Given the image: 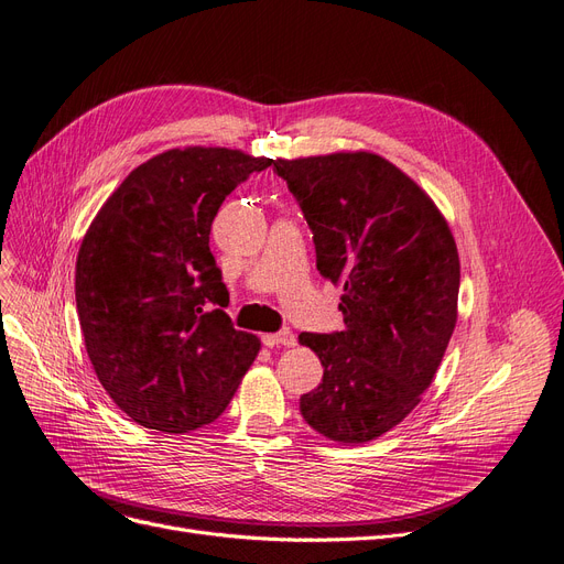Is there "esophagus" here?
I'll list each match as a JSON object with an SVG mask.
<instances>
[{
	"label": "esophagus",
	"mask_w": 564,
	"mask_h": 564,
	"mask_svg": "<svg viewBox=\"0 0 564 564\" xmlns=\"http://www.w3.org/2000/svg\"><path fill=\"white\" fill-rule=\"evenodd\" d=\"M262 341L267 344V347H295L297 339L293 335V330H281V333H274V335H264Z\"/></svg>",
	"instance_id": "esophagus-1"
}]
</instances>
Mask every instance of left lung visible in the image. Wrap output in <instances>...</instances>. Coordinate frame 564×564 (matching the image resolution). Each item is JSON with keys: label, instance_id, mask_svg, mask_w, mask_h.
<instances>
[{"label": "left lung", "instance_id": "left-lung-1", "mask_svg": "<svg viewBox=\"0 0 564 564\" xmlns=\"http://www.w3.org/2000/svg\"><path fill=\"white\" fill-rule=\"evenodd\" d=\"M314 234L316 267L344 285V328L302 333L323 381L304 422L337 443L387 433L420 403L457 323L459 256L445 217L370 152L274 161Z\"/></svg>", "mask_w": 564, "mask_h": 564}]
</instances>
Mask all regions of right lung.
<instances>
[{
  "label": "right lung",
  "mask_w": 564,
  "mask_h": 564,
  "mask_svg": "<svg viewBox=\"0 0 564 564\" xmlns=\"http://www.w3.org/2000/svg\"><path fill=\"white\" fill-rule=\"evenodd\" d=\"M267 166L239 150H169L123 180L84 236L75 295L86 351L117 408L144 429L210 424L260 351L225 312L208 241L225 198Z\"/></svg>",
  "instance_id": "right-lung-1"
}]
</instances>
